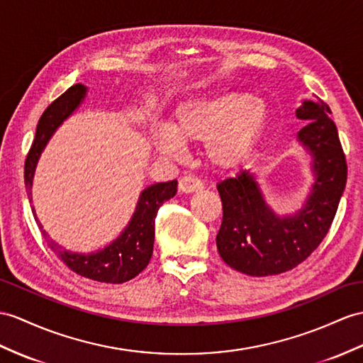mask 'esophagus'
<instances>
[{
  "instance_id": "esophagus-1",
  "label": "esophagus",
  "mask_w": 363,
  "mask_h": 363,
  "mask_svg": "<svg viewBox=\"0 0 363 363\" xmlns=\"http://www.w3.org/2000/svg\"><path fill=\"white\" fill-rule=\"evenodd\" d=\"M203 189V183L196 179V177H182L180 182H179V191L184 192V194H191V192H197Z\"/></svg>"
}]
</instances>
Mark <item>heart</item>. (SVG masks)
<instances>
[{"instance_id":"b5f03b06","label":"heart","mask_w":363,"mask_h":363,"mask_svg":"<svg viewBox=\"0 0 363 363\" xmlns=\"http://www.w3.org/2000/svg\"><path fill=\"white\" fill-rule=\"evenodd\" d=\"M268 106L240 91L192 96L177 106L171 125H155V147L167 157L179 155L182 143H203L205 160L216 169L242 166L257 149L268 125Z\"/></svg>"}]
</instances>
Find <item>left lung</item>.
Instances as JSON below:
<instances>
[{
  "instance_id": "8db88e82",
  "label": "left lung",
  "mask_w": 363,
  "mask_h": 363,
  "mask_svg": "<svg viewBox=\"0 0 363 363\" xmlns=\"http://www.w3.org/2000/svg\"><path fill=\"white\" fill-rule=\"evenodd\" d=\"M330 106L303 100L296 111L308 121L297 141L309 155L313 183L302 206L279 214L251 169L217 184L223 220L216 237L220 257L246 276L267 277L302 263L328 233L347 184V162Z\"/></svg>"
}]
</instances>
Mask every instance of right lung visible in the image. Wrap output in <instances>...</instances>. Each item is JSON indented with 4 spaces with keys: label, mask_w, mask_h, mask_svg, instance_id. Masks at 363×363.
<instances>
[{
    "label": "right lung",
    "mask_w": 363,
    "mask_h": 363,
    "mask_svg": "<svg viewBox=\"0 0 363 363\" xmlns=\"http://www.w3.org/2000/svg\"><path fill=\"white\" fill-rule=\"evenodd\" d=\"M86 95L87 87L83 84H75L69 87L43 112L32 147L24 163V183L30 201L33 175L44 147L57 129L82 106ZM175 194L177 180L155 183L145 188L140 192L134 214H132L129 223L123 229L121 234L112 243L104 246L103 250L87 254L67 251L54 240H49L48 233L44 231L37 214H35V208H32V212L43 237L46 238L52 251L58 255V259L63 260L69 269H72L82 277L115 285L134 279L147 267L154 251L155 217L158 208L164 201L172 199Z\"/></svg>",
    "instance_id": "add662e5"
}]
</instances>
